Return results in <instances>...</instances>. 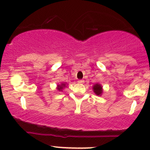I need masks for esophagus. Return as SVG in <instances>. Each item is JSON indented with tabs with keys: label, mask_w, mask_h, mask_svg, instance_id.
<instances>
[{
	"label": "esophagus",
	"mask_w": 150,
	"mask_h": 150,
	"mask_svg": "<svg viewBox=\"0 0 150 150\" xmlns=\"http://www.w3.org/2000/svg\"><path fill=\"white\" fill-rule=\"evenodd\" d=\"M77 82H78L79 83H80V84H82V83H84V82H85V81H84L83 80H79L78 81H77Z\"/></svg>",
	"instance_id": "1"
}]
</instances>
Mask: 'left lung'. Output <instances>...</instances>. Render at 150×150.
Wrapping results in <instances>:
<instances>
[{"instance_id":"obj_1","label":"left lung","mask_w":150,"mask_h":150,"mask_svg":"<svg viewBox=\"0 0 150 150\" xmlns=\"http://www.w3.org/2000/svg\"><path fill=\"white\" fill-rule=\"evenodd\" d=\"M93 89H94V92L97 95H101V93H102V87L99 84H96L95 85H94Z\"/></svg>"}]
</instances>
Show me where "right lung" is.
Instances as JSON below:
<instances>
[{"instance_id": "1", "label": "right lung", "mask_w": 150, "mask_h": 150, "mask_svg": "<svg viewBox=\"0 0 150 150\" xmlns=\"http://www.w3.org/2000/svg\"><path fill=\"white\" fill-rule=\"evenodd\" d=\"M65 86V84H62V85H58V90H59V91H62V89H63V87H64Z\"/></svg>"}]
</instances>
